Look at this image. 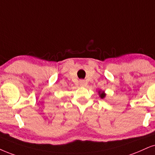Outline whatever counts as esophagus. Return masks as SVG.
<instances>
[{"label":"esophagus","mask_w":155,"mask_h":155,"mask_svg":"<svg viewBox=\"0 0 155 155\" xmlns=\"http://www.w3.org/2000/svg\"><path fill=\"white\" fill-rule=\"evenodd\" d=\"M79 84H80V86H81V87H84V86L86 85V82L84 80H81V81H79Z\"/></svg>","instance_id":"obj_1"}]
</instances>
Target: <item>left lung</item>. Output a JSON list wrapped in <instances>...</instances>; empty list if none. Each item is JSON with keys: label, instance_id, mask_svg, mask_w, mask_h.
Here are the masks:
<instances>
[{"label": "left lung", "instance_id": "left-lung-1", "mask_svg": "<svg viewBox=\"0 0 155 155\" xmlns=\"http://www.w3.org/2000/svg\"><path fill=\"white\" fill-rule=\"evenodd\" d=\"M99 97L101 98V99H104L105 97H106V94L105 92L104 91H99Z\"/></svg>", "mask_w": 155, "mask_h": 155}]
</instances>
